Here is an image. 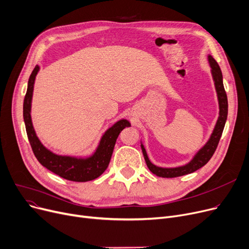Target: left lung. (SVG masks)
Masks as SVG:
<instances>
[{
    "instance_id": "1",
    "label": "left lung",
    "mask_w": 249,
    "mask_h": 249,
    "mask_svg": "<svg viewBox=\"0 0 249 249\" xmlns=\"http://www.w3.org/2000/svg\"><path fill=\"white\" fill-rule=\"evenodd\" d=\"M208 62L211 68V74H212L213 81H214L218 103H219V116L216 122V124L214 126V129H213V132L209 140L207 141V143L195 154L194 157L186 164L181 165V166H176V167H161V166H157L155 164H153L148 157V154L144 147L143 142L141 141V148H142V151H143V155L146 160L148 168L152 173H154L159 177H167V178H169V177H177V176H182L185 174L193 173L197 169H199L200 167H203L204 165H206L217 149L225 124H226V121H227L228 100H227L226 92H225L224 85H223L222 71L218 63L211 54H208Z\"/></svg>"
}]
</instances>
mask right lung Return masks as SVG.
Listing matches in <instances>:
<instances>
[{
  "label": "right lung",
  "mask_w": 249,
  "mask_h": 249,
  "mask_svg": "<svg viewBox=\"0 0 249 249\" xmlns=\"http://www.w3.org/2000/svg\"><path fill=\"white\" fill-rule=\"evenodd\" d=\"M40 67L37 65L32 71L28 80L27 92L23 103V118L26 133L35 157L39 163L65 179L77 182H85L97 178L108 167L116 139L120 133L131 124L125 118L117 121L101 136L99 143L91 155L72 156L60 155L46 148L35 132L31 118V103L34 82Z\"/></svg>",
  "instance_id": "1"
}]
</instances>
